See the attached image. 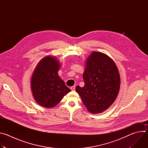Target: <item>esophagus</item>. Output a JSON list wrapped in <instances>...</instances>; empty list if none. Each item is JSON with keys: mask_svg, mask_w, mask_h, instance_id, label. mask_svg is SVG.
Instances as JSON below:
<instances>
[{"mask_svg": "<svg viewBox=\"0 0 148 148\" xmlns=\"http://www.w3.org/2000/svg\"><path fill=\"white\" fill-rule=\"evenodd\" d=\"M71 90H72V91H74L75 90V86H72V87H71Z\"/></svg>", "mask_w": 148, "mask_h": 148, "instance_id": "1", "label": "esophagus"}]
</instances>
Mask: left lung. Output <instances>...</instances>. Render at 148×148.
Instances as JSON below:
<instances>
[{
    "instance_id": "left-lung-1",
    "label": "left lung",
    "mask_w": 148,
    "mask_h": 148,
    "mask_svg": "<svg viewBox=\"0 0 148 148\" xmlns=\"http://www.w3.org/2000/svg\"><path fill=\"white\" fill-rule=\"evenodd\" d=\"M84 86L75 88L82 102L92 114L102 113L114 103L121 79L115 63L103 53L93 51L86 60L83 73Z\"/></svg>"
}]
</instances>
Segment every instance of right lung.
Segmentation results:
<instances>
[{"instance_id": "right-lung-1", "label": "right lung", "mask_w": 148, "mask_h": 148, "mask_svg": "<svg viewBox=\"0 0 148 148\" xmlns=\"http://www.w3.org/2000/svg\"><path fill=\"white\" fill-rule=\"evenodd\" d=\"M60 62L54 56L42 58L36 66L32 76L30 85L36 102L45 108H53L71 91L58 71Z\"/></svg>"}]
</instances>
